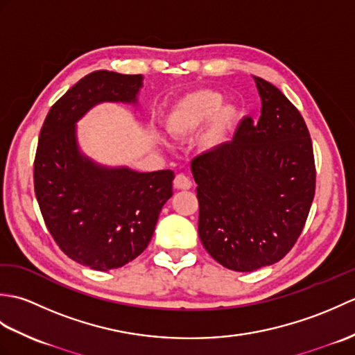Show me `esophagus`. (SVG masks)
Listing matches in <instances>:
<instances>
[{
    "label": "esophagus",
    "mask_w": 355,
    "mask_h": 355,
    "mask_svg": "<svg viewBox=\"0 0 355 355\" xmlns=\"http://www.w3.org/2000/svg\"><path fill=\"white\" fill-rule=\"evenodd\" d=\"M173 186H175V189L187 191V189H191L192 182L189 180V177L184 175V173H177L175 178H173Z\"/></svg>",
    "instance_id": "34e87169"
}]
</instances>
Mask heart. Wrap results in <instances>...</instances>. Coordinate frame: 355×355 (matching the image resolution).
<instances>
[{
  "mask_svg": "<svg viewBox=\"0 0 355 355\" xmlns=\"http://www.w3.org/2000/svg\"><path fill=\"white\" fill-rule=\"evenodd\" d=\"M223 96L214 89H198L183 96L168 116V130L177 137H186L201 130L210 118L206 132L209 146H218L227 139L238 111L232 105H223Z\"/></svg>",
  "mask_w": 355,
  "mask_h": 355,
  "instance_id": "obj_1",
  "label": "heart"
}]
</instances>
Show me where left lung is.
<instances>
[{"label": "left lung", "instance_id": "8db88e82", "mask_svg": "<svg viewBox=\"0 0 355 355\" xmlns=\"http://www.w3.org/2000/svg\"><path fill=\"white\" fill-rule=\"evenodd\" d=\"M261 117L243 119L232 141L197 155L192 173L198 235L225 268L253 271L281 261L304 230L315 192L313 143L299 110L254 76Z\"/></svg>", "mask_w": 355, "mask_h": 355}]
</instances>
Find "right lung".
Segmentation results:
<instances>
[{"instance_id": "right-lung-1", "label": "right lung", "mask_w": 355, "mask_h": 355, "mask_svg": "<svg viewBox=\"0 0 355 355\" xmlns=\"http://www.w3.org/2000/svg\"><path fill=\"white\" fill-rule=\"evenodd\" d=\"M141 74H87L50 108L37 140L33 184L44 223L59 248L82 266L108 271L145 250L173 172L110 169L79 153L74 123L101 102H135Z\"/></svg>"}]
</instances>
